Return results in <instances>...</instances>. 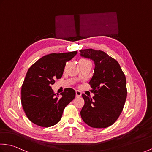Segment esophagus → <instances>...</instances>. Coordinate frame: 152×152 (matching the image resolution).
I'll return each instance as SVG.
<instances>
[{
    "mask_svg": "<svg viewBox=\"0 0 152 152\" xmlns=\"http://www.w3.org/2000/svg\"><path fill=\"white\" fill-rule=\"evenodd\" d=\"M82 95V93L80 91H76V96L77 97H81Z\"/></svg>",
    "mask_w": 152,
    "mask_h": 152,
    "instance_id": "esophagus-1",
    "label": "esophagus"
}]
</instances>
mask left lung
<instances>
[{"label":"left lung","mask_w":152,"mask_h":152,"mask_svg":"<svg viewBox=\"0 0 152 152\" xmlns=\"http://www.w3.org/2000/svg\"><path fill=\"white\" fill-rule=\"evenodd\" d=\"M81 57L93 60L94 74L89 84L93 99L85 94V105L80 111L82 119L89 126L102 129L111 126L123 110L127 91L126 77L116 60L102 50H80Z\"/></svg>","instance_id":"left-lung-1"}]
</instances>
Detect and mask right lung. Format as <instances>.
<instances>
[{"mask_svg": "<svg viewBox=\"0 0 152 152\" xmlns=\"http://www.w3.org/2000/svg\"><path fill=\"white\" fill-rule=\"evenodd\" d=\"M76 50L51 53L38 59L28 70L21 86V105L28 118L43 127L56 124L64 108L74 99L76 92L67 88L61 97L55 94L51 85L63 75L65 66L77 54Z\"/></svg>", "mask_w": 152, "mask_h": 152, "instance_id": "add662e5", "label": "right lung"}]
</instances>
